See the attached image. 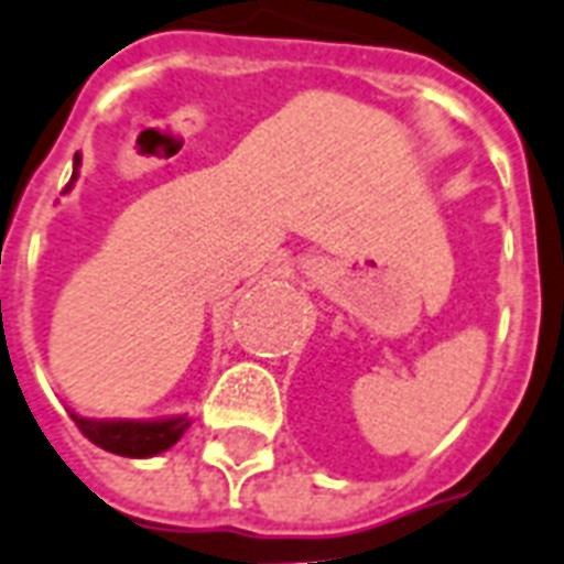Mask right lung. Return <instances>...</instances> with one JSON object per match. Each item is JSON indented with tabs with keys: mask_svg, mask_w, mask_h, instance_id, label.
I'll list each match as a JSON object with an SVG mask.
<instances>
[{
	"mask_svg": "<svg viewBox=\"0 0 564 564\" xmlns=\"http://www.w3.org/2000/svg\"><path fill=\"white\" fill-rule=\"evenodd\" d=\"M73 165L76 167H73L67 188L79 177V153L73 159ZM70 416L91 444H97L106 453L127 455V458H148V455L165 453V449L177 444L188 429V416H167V420H88V416Z\"/></svg>",
	"mask_w": 564,
	"mask_h": 564,
	"instance_id": "obj_1",
	"label": "right lung"
}]
</instances>
